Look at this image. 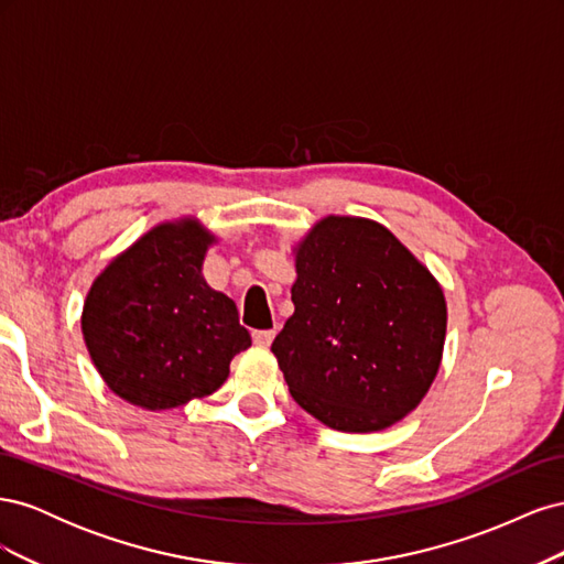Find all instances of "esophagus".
<instances>
[{
  "label": "esophagus",
  "instance_id": "esophagus-1",
  "mask_svg": "<svg viewBox=\"0 0 564 564\" xmlns=\"http://www.w3.org/2000/svg\"><path fill=\"white\" fill-rule=\"evenodd\" d=\"M253 344L259 348H268L272 344V338H275V329H261V332H253L251 334Z\"/></svg>",
  "mask_w": 564,
  "mask_h": 564
}]
</instances>
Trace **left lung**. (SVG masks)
I'll list each match as a JSON object with an SVG mask.
<instances>
[{"instance_id": "1", "label": "left lung", "mask_w": 564, "mask_h": 564, "mask_svg": "<svg viewBox=\"0 0 564 564\" xmlns=\"http://www.w3.org/2000/svg\"><path fill=\"white\" fill-rule=\"evenodd\" d=\"M294 315L272 340L292 398L324 425L373 433L433 386L447 334L440 282L395 235L324 216L294 247Z\"/></svg>"}]
</instances>
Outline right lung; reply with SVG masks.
I'll return each instance as SVG.
<instances>
[{"instance_id":"add662e5","label":"right lung","mask_w":564,"mask_h":564,"mask_svg":"<svg viewBox=\"0 0 564 564\" xmlns=\"http://www.w3.org/2000/svg\"><path fill=\"white\" fill-rule=\"evenodd\" d=\"M216 237L185 216L148 230L94 280L82 334L108 388L162 412L207 398L251 346L237 305L202 278Z\"/></svg>"}]
</instances>
